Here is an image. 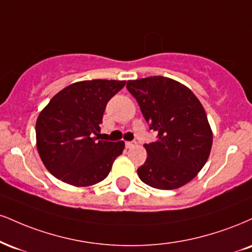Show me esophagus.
Here are the masks:
<instances>
[{
  "label": "esophagus",
  "mask_w": 252,
  "mask_h": 252,
  "mask_svg": "<svg viewBox=\"0 0 252 252\" xmlns=\"http://www.w3.org/2000/svg\"><path fill=\"white\" fill-rule=\"evenodd\" d=\"M136 145V142L135 141H128V142H126V148H132V147H135Z\"/></svg>",
  "instance_id": "obj_1"
}]
</instances>
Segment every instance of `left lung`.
<instances>
[{
	"mask_svg": "<svg viewBox=\"0 0 252 252\" xmlns=\"http://www.w3.org/2000/svg\"><path fill=\"white\" fill-rule=\"evenodd\" d=\"M156 142L144 144L148 157L137 169L143 183L160 190L190 182L207 163L213 132L204 108L190 89L163 76L128 81Z\"/></svg>",
	"mask_w": 252,
	"mask_h": 252,
	"instance_id": "1",
	"label": "left lung"
}]
</instances>
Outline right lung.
I'll use <instances>...</instances> for the list:
<instances>
[{"mask_svg":"<svg viewBox=\"0 0 252 252\" xmlns=\"http://www.w3.org/2000/svg\"><path fill=\"white\" fill-rule=\"evenodd\" d=\"M126 81L93 80L70 84L56 94L36 122L42 162L51 175L75 187L104 180L124 142L98 139L105 107Z\"/></svg>","mask_w":252,"mask_h":252,"instance_id":"obj_1","label":"right lung"}]
</instances>
